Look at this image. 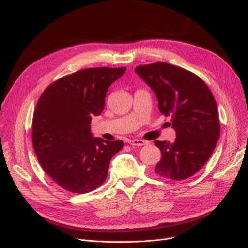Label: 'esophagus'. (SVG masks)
<instances>
[{
  "label": "esophagus",
  "mask_w": 248,
  "mask_h": 248,
  "mask_svg": "<svg viewBox=\"0 0 248 248\" xmlns=\"http://www.w3.org/2000/svg\"><path fill=\"white\" fill-rule=\"evenodd\" d=\"M128 144L131 146H137V147H140V146H145L147 142L142 140H129Z\"/></svg>",
  "instance_id": "esophagus-1"
}]
</instances>
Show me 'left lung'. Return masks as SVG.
Returning <instances> with one entry per match:
<instances>
[{
  "instance_id": "left-lung-1",
  "label": "left lung",
  "mask_w": 248,
  "mask_h": 248,
  "mask_svg": "<svg viewBox=\"0 0 248 248\" xmlns=\"http://www.w3.org/2000/svg\"><path fill=\"white\" fill-rule=\"evenodd\" d=\"M135 71L155 93L159 110L171 116L174 142L155 140L162 159L155 173L184 180L209 160L220 135L217 104L211 90L199 76L166 62L139 65Z\"/></svg>"
}]
</instances>
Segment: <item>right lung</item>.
Here are the masks:
<instances>
[{"instance_id": "right-lung-1", "label": "right lung", "mask_w": 248, "mask_h": 248, "mask_svg": "<svg viewBox=\"0 0 248 248\" xmlns=\"http://www.w3.org/2000/svg\"><path fill=\"white\" fill-rule=\"evenodd\" d=\"M126 67L76 71L51 83L39 97L32 122V142L45 173L61 188L84 194L106 181L111 158L124 141L93 138L91 116L104 108L108 87Z\"/></svg>"}]
</instances>
